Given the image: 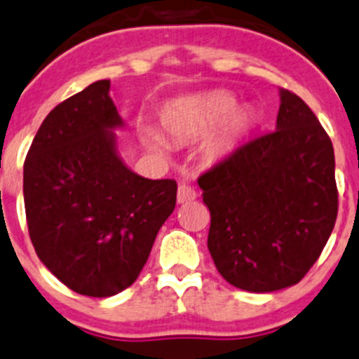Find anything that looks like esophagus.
I'll list each match as a JSON object with an SVG mask.
<instances>
[{"instance_id":"esophagus-1","label":"esophagus","mask_w":359,"mask_h":359,"mask_svg":"<svg viewBox=\"0 0 359 359\" xmlns=\"http://www.w3.org/2000/svg\"><path fill=\"white\" fill-rule=\"evenodd\" d=\"M196 199H197V192L194 187L187 185V183H182V185L177 187V203L185 204Z\"/></svg>"}]
</instances>
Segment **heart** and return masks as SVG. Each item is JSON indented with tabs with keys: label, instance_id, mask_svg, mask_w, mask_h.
<instances>
[{
	"label": "heart",
	"instance_id": "obj_1",
	"mask_svg": "<svg viewBox=\"0 0 359 359\" xmlns=\"http://www.w3.org/2000/svg\"><path fill=\"white\" fill-rule=\"evenodd\" d=\"M236 100L227 93H211L206 97L185 104L163 118V126L174 137H199L211 128L222 126L208 141L204 153L210 160H220L227 156L238 146V142L250 132L254 116L248 111H235ZM144 142L153 151H165V142L160 135L146 132Z\"/></svg>",
	"mask_w": 359,
	"mask_h": 359
}]
</instances>
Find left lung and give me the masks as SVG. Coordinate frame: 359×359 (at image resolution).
<instances>
[{
  "mask_svg": "<svg viewBox=\"0 0 359 359\" xmlns=\"http://www.w3.org/2000/svg\"><path fill=\"white\" fill-rule=\"evenodd\" d=\"M208 248L229 284L291 287L319 259L339 211L333 144L309 105L280 90L275 132L250 139L197 180Z\"/></svg>",
  "mask_w": 359,
  "mask_h": 359,
  "instance_id": "obj_1",
  "label": "left lung"
}]
</instances>
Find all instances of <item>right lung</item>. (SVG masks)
Here are the masks:
<instances>
[{
  "label": "right lung",
  "instance_id": "obj_1",
  "mask_svg": "<svg viewBox=\"0 0 359 359\" xmlns=\"http://www.w3.org/2000/svg\"><path fill=\"white\" fill-rule=\"evenodd\" d=\"M97 81L53 109L24 162L32 243L68 289L107 298L130 287L176 206L174 180H148L118 155L121 116Z\"/></svg>",
  "mask_w": 359,
  "mask_h": 359
}]
</instances>
